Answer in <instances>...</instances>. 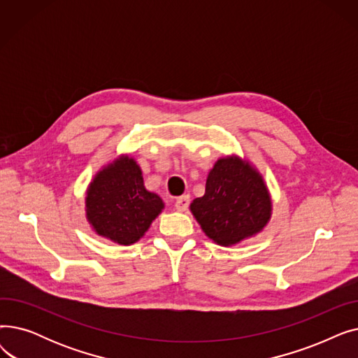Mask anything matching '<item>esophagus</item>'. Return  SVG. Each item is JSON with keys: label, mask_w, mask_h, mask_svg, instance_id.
<instances>
[{"label": "esophagus", "mask_w": 358, "mask_h": 358, "mask_svg": "<svg viewBox=\"0 0 358 358\" xmlns=\"http://www.w3.org/2000/svg\"><path fill=\"white\" fill-rule=\"evenodd\" d=\"M189 204H190V196L184 194L176 200V209L178 212H185L187 209H189Z\"/></svg>", "instance_id": "obj_1"}]
</instances>
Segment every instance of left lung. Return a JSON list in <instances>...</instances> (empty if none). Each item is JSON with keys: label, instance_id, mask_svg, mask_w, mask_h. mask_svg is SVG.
Segmentation results:
<instances>
[{"label": "left lung", "instance_id": "1", "mask_svg": "<svg viewBox=\"0 0 358 358\" xmlns=\"http://www.w3.org/2000/svg\"><path fill=\"white\" fill-rule=\"evenodd\" d=\"M190 210L206 236L217 245L232 247L267 228L273 200L257 166L232 154L215 162L204 196L192 201Z\"/></svg>", "mask_w": 358, "mask_h": 358}]
</instances>
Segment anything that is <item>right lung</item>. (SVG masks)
<instances>
[{"label":"right lung","instance_id":"obj_1","mask_svg":"<svg viewBox=\"0 0 358 358\" xmlns=\"http://www.w3.org/2000/svg\"><path fill=\"white\" fill-rule=\"evenodd\" d=\"M165 203L146 190L136 159L122 154L103 165L85 192V219L92 232L131 245L162 213Z\"/></svg>","mask_w":358,"mask_h":358}]
</instances>
